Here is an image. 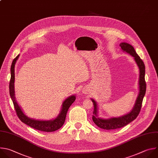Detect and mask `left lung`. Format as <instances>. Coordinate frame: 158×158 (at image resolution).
Here are the masks:
<instances>
[{
    "label": "left lung",
    "mask_w": 158,
    "mask_h": 158,
    "mask_svg": "<svg viewBox=\"0 0 158 158\" xmlns=\"http://www.w3.org/2000/svg\"><path fill=\"white\" fill-rule=\"evenodd\" d=\"M121 49L130 53L132 55L136 62V64L139 69V93L138 97L136 99V103L133 110L128 114L118 118H113L109 119H105L99 118L97 116V105L96 102H94L93 99L91 100L93 105L94 106L92 116V119L94 124H96L98 127L104 129V130H115L118 128H121L124 127V126L127 125L134 119H135L138 116L142 106V103L143 98L145 95V93L146 90V83L145 81V66L143 61L140 58L139 56L136 53L134 47L131 45L127 43H121L119 44Z\"/></svg>",
    "instance_id": "8db88e82"
}]
</instances>
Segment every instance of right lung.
Here are the masks:
<instances>
[{"mask_svg": "<svg viewBox=\"0 0 158 158\" xmlns=\"http://www.w3.org/2000/svg\"><path fill=\"white\" fill-rule=\"evenodd\" d=\"M19 57V55H18L13 60L12 63V65L10 68V73H11V77L9 83V93L10 96L12 100L14 108L15 110L16 114L19 118L20 119L21 121H22L23 123L26 124L27 125L29 126V127L33 128L35 130L45 131V132H52L55 131L59 128H60L63 125H64L66 115L68 111L69 108L71 106V105L75 102V96H71L69 97L67 100H65V102L63 103L62 105V109L61 111L60 114L56 118H55L52 121H40V120H35L34 119H30L28 118L27 116H25L23 113L22 112L21 108L17 104L15 97H14V78H15V74H14V67L15 64Z\"/></svg>", "mask_w": 158, "mask_h": 158, "instance_id": "obj_1", "label": "right lung"}]
</instances>
